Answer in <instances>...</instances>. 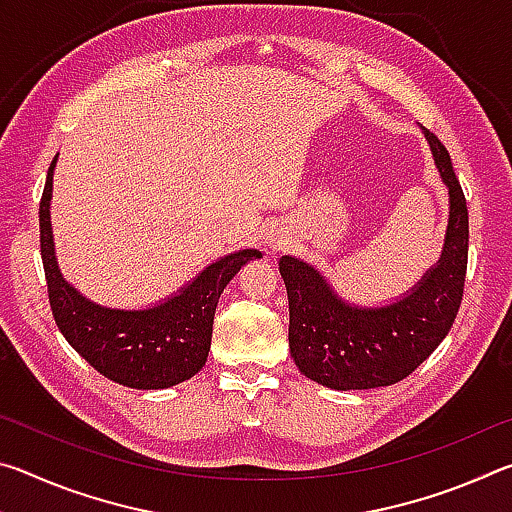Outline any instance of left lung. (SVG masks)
I'll list each match as a JSON object with an SVG mask.
<instances>
[{
	"mask_svg": "<svg viewBox=\"0 0 512 512\" xmlns=\"http://www.w3.org/2000/svg\"><path fill=\"white\" fill-rule=\"evenodd\" d=\"M424 135L449 187V225L443 257L418 287L388 307H352L314 266L287 255L280 259L291 357L302 375L334 391L391 386L409 377L445 339L461 309L470 246L467 203L443 142L427 128Z\"/></svg>",
	"mask_w": 512,
	"mask_h": 512,
	"instance_id": "1",
	"label": "left lung"
}]
</instances>
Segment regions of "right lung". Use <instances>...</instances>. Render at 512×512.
I'll list each match as a JSON object with an SVG mask.
<instances>
[{
    "label": "right lung",
    "instance_id": "add662e5",
    "mask_svg": "<svg viewBox=\"0 0 512 512\" xmlns=\"http://www.w3.org/2000/svg\"><path fill=\"white\" fill-rule=\"evenodd\" d=\"M56 158L47 171L40 198V255L58 329L94 370L121 386L158 391L194 377L207 361L214 311L225 284L241 266L262 257V253L248 248L221 257L178 296L158 307L124 311L94 305L69 287L56 264L49 221Z\"/></svg>",
    "mask_w": 512,
    "mask_h": 512
}]
</instances>
